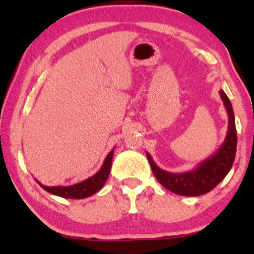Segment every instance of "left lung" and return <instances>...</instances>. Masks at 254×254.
<instances>
[{"instance_id": "8db88e82", "label": "left lung", "mask_w": 254, "mask_h": 254, "mask_svg": "<svg viewBox=\"0 0 254 254\" xmlns=\"http://www.w3.org/2000/svg\"><path fill=\"white\" fill-rule=\"evenodd\" d=\"M224 107L228 113V131L224 142L211 156L206 157L194 170L184 173H171L164 171L147 153L151 171L164 188L180 196H202L208 193L223 180L232 168L237 153V129H235L234 111L230 100L222 89L220 90Z\"/></svg>"}]
</instances>
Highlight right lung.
Returning a JSON list of instances; mask_svg holds the SVG:
<instances>
[{
  "label": "right lung",
  "instance_id": "right-lung-1",
  "mask_svg": "<svg viewBox=\"0 0 254 254\" xmlns=\"http://www.w3.org/2000/svg\"><path fill=\"white\" fill-rule=\"evenodd\" d=\"M115 150H111L107 154L106 159H105L103 166L99 170L94 176L89 177L88 179L83 180L74 185L69 186H45L43 184H40L37 180V183L45 191L50 192L52 194H56V196L63 197V198H70V199H82V198L90 197L92 194L97 193L104 186V184L106 183L107 178H109L111 166H112V157Z\"/></svg>",
  "mask_w": 254,
  "mask_h": 254
}]
</instances>
